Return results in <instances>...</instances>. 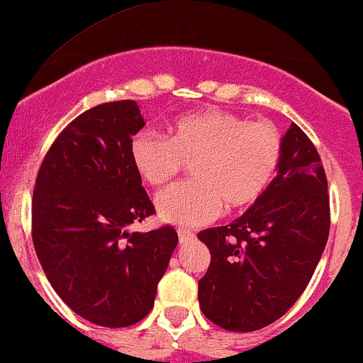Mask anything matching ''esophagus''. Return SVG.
<instances>
[{
    "mask_svg": "<svg viewBox=\"0 0 363 363\" xmlns=\"http://www.w3.org/2000/svg\"><path fill=\"white\" fill-rule=\"evenodd\" d=\"M194 237H196V233L190 232V230H183V228L178 230V239H180V244L190 242V240H192Z\"/></svg>",
    "mask_w": 363,
    "mask_h": 363,
    "instance_id": "1",
    "label": "esophagus"
}]
</instances>
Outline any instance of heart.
Returning a JSON list of instances; mask_svg holds the SVG:
<instances>
[{"instance_id": "obj_1", "label": "heart", "mask_w": 363, "mask_h": 363, "mask_svg": "<svg viewBox=\"0 0 363 363\" xmlns=\"http://www.w3.org/2000/svg\"><path fill=\"white\" fill-rule=\"evenodd\" d=\"M282 135L270 123H251L227 111L208 108L183 116L169 138L140 131L130 155L136 173L161 186L190 166L192 182L173 185L155 197L167 223L199 227L221 211L255 204L274 182L282 161Z\"/></svg>"}]
</instances>
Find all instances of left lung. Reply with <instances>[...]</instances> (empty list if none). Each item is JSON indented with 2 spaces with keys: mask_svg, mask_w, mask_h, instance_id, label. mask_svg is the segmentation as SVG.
I'll return each mask as SVG.
<instances>
[{
  "mask_svg": "<svg viewBox=\"0 0 363 363\" xmlns=\"http://www.w3.org/2000/svg\"><path fill=\"white\" fill-rule=\"evenodd\" d=\"M279 173L242 216L202 230L211 263L199 305L216 325L251 333L279 320L306 289L327 244L330 204L320 155L292 123Z\"/></svg>",
  "mask_w": 363,
  "mask_h": 363,
  "instance_id": "8db88e82",
  "label": "left lung"
}]
</instances>
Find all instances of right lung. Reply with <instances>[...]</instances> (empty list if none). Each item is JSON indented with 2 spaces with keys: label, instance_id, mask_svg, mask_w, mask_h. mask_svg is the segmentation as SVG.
<instances>
[{
  "label": "right lung",
  "instance_id": "1",
  "mask_svg": "<svg viewBox=\"0 0 363 363\" xmlns=\"http://www.w3.org/2000/svg\"><path fill=\"white\" fill-rule=\"evenodd\" d=\"M145 126L135 100L100 104L71 121L43 159L33 194V242L64 303L102 327L149 315L178 244L169 225L128 232L155 214L130 155Z\"/></svg>",
  "mask_w": 363,
  "mask_h": 363
}]
</instances>
